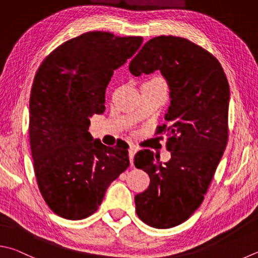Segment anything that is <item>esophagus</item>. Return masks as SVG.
<instances>
[{
    "mask_svg": "<svg viewBox=\"0 0 258 258\" xmlns=\"http://www.w3.org/2000/svg\"><path fill=\"white\" fill-rule=\"evenodd\" d=\"M138 152V147H136L135 145H130L129 147V159H130V164L134 165V157L136 153Z\"/></svg>",
    "mask_w": 258,
    "mask_h": 258,
    "instance_id": "obj_1",
    "label": "esophagus"
}]
</instances>
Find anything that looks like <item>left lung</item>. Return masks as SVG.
<instances>
[{"mask_svg":"<svg viewBox=\"0 0 258 258\" xmlns=\"http://www.w3.org/2000/svg\"><path fill=\"white\" fill-rule=\"evenodd\" d=\"M129 71L135 76L159 71L169 87L168 127L158 131L168 136L171 159L162 163L144 149L134 162L150 178L135 197L136 212L148 226L166 229L187 220L205 199L228 142L229 84L216 57L181 37L150 39Z\"/></svg>","mask_w":258,"mask_h":258,"instance_id":"obj_1","label":"left lung"}]
</instances>
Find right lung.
I'll list each match as a JSON object with an SVG mask.
<instances>
[{
	"instance_id": "obj_1",
	"label": "right lung",
	"mask_w": 258,
	"mask_h": 258,
	"mask_svg": "<svg viewBox=\"0 0 258 258\" xmlns=\"http://www.w3.org/2000/svg\"><path fill=\"white\" fill-rule=\"evenodd\" d=\"M142 43V37L86 32L57 47L37 71L29 103L33 167L43 200L65 219L94 213L129 166L128 145L108 147L89 127L92 115L104 112L113 72Z\"/></svg>"
}]
</instances>
